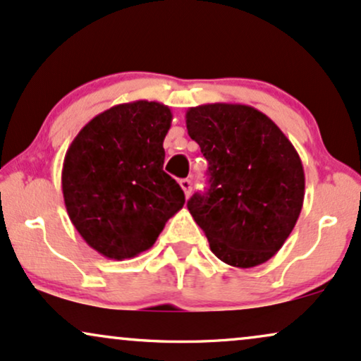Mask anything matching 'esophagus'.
<instances>
[{"instance_id":"obj_1","label":"esophagus","mask_w":361,"mask_h":361,"mask_svg":"<svg viewBox=\"0 0 361 361\" xmlns=\"http://www.w3.org/2000/svg\"><path fill=\"white\" fill-rule=\"evenodd\" d=\"M180 188H182V190H184L185 197H189L190 192H192V182H190V179H182Z\"/></svg>"}]
</instances>
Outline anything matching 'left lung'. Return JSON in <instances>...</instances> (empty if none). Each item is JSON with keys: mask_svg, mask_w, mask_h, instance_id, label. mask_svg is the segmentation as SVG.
Here are the masks:
<instances>
[{"mask_svg": "<svg viewBox=\"0 0 361 361\" xmlns=\"http://www.w3.org/2000/svg\"><path fill=\"white\" fill-rule=\"evenodd\" d=\"M185 125L209 164V189L194 194L188 209L211 252L240 269L265 264L302 209L306 179L298 150L267 114L247 104L189 108Z\"/></svg>", "mask_w": 361, "mask_h": 361, "instance_id": "obj_1", "label": "left lung"}]
</instances>
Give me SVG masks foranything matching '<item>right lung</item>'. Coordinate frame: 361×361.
<instances>
[{
	"label": "right lung",
	"mask_w": 361,
	"mask_h": 361,
	"mask_svg": "<svg viewBox=\"0 0 361 361\" xmlns=\"http://www.w3.org/2000/svg\"><path fill=\"white\" fill-rule=\"evenodd\" d=\"M171 123V108L157 101L118 104L92 118L67 148V214L89 247L106 258L145 252L184 206V190L164 172Z\"/></svg>",
	"instance_id": "right-lung-1"
}]
</instances>
